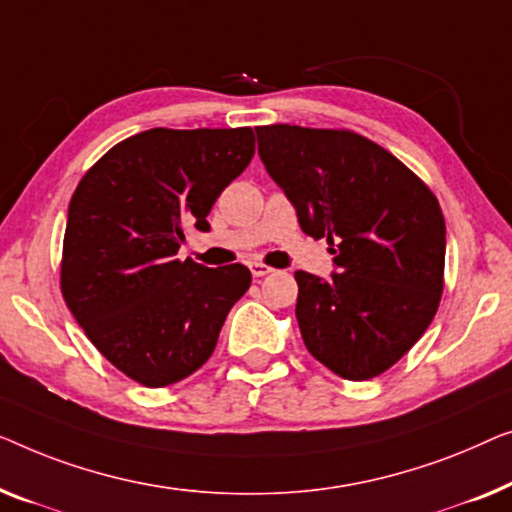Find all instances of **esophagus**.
<instances>
[{
    "label": "esophagus",
    "instance_id": "esophagus-1",
    "mask_svg": "<svg viewBox=\"0 0 512 512\" xmlns=\"http://www.w3.org/2000/svg\"><path fill=\"white\" fill-rule=\"evenodd\" d=\"M273 269L271 266H266V264H262V262H253L250 264V273H253L255 278H264V276H269Z\"/></svg>",
    "mask_w": 512,
    "mask_h": 512
}]
</instances>
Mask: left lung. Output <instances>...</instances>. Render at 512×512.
<instances>
[{"label": "left lung", "instance_id": "obj_1", "mask_svg": "<svg viewBox=\"0 0 512 512\" xmlns=\"http://www.w3.org/2000/svg\"><path fill=\"white\" fill-rule=\"evenodd\" d=\"M269 176L301 229L325 236L338 273L297 271L311 355L345 380L385 373L441 304L445 220L434 192L390 150L350 129L255 127Z\"/></svg>", "mask_w": 512, "mask_h": 512}]
</instances>
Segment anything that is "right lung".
Instances as JSON below:
<instances>
[{
  "label": "right lung",
  "mask_w": 512,
  "mask_h": 512,
  "mask_svg": "<svg viewBox=\"0 0 512 512\" xmlns=\"http://www.w3.org/2000/svg\"><path fill=\"white\" fill-rule=\"evenodd\" d=\"M255 155L250 127H155L113 146L69 201L60 287L115 369L167 387L206 364L250 287L243 264L178 259L185 227L208 232L220 192Z\"/></svg>",
  "instance_id": "right-lung-1"
}]
</instances>
